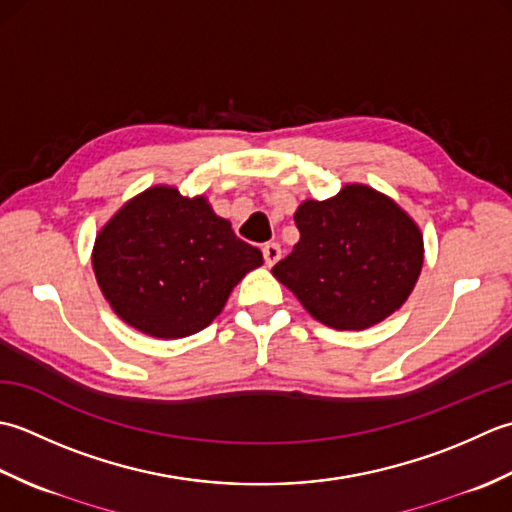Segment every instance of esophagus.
Segmentation results:
<instances>
[{
  "mask_svg": "<svg viewBox=\"0 0 512 512\" xmlns=\"http://www.w3.org/2000/svg\"><path fill=\"white\" fill-rule=\"evenodd\" d=\"M280 254H283V252H280V245H278V243H265V245H263V256H265L267 267L276 265Z\"/></svg>",
  "mask_w": 512,
  "mask_h": 512,
  "instance_id": "obj_1",
  "label": "esophagus"
}]
</instances>
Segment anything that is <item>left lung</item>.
I'll return each mask as SVG.
<instances>
[{"label": "left lung", "instance_id": "left-lung-1", "mask_svg": "<svg viewBox=\"0 0 512 512\" xmlns=\"http://www.w3.org/2000/svg\"><path fill=\"white\" fill-rule=\"evenodd\" d=\"M300 241L274 274L322 325L362 331L398 311L424 263L420 227L389 196L347 185L294 214Z\"/></svg>", "mask_w": 512, "mask_h": 512}]
</instances>
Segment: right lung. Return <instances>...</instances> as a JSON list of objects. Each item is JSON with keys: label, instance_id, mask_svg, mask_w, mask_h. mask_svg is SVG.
<instances>
[{"label": "right lung", "instance_id": "add662e5", "mask_svg": "<svg viewBox=\"0 0 512 512\" xmlns=\"http://www.w3.org/2000/svg\"><path fill=\"white\" fill-rule=\"evenodd\" d=\"M260 265V249L241 241L205 196L187 198L168 185L130 198L92 249V269L114 314L163 340L205 329Z\"/></svg>", "mask_w": 512, "mask_h": 512}]
</instances>
